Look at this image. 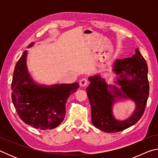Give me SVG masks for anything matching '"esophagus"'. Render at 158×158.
<instances>
[{"mask_svg": "<svg viewBox=\"0 0 158 158\" xmlns=\"http://www.w3.org/2000/svg\"><path fill=\"white\" fill-rule=\"evenodd\" d=\"M79 84L81 86H83V87L85 86V85H87L88 84H89V81H88V80L85 78L81 79L79 81Z\"/></svg>", "mask_w": 158, "mask_h": 158, "instance_id": "esophagus-1", "label": "esophagus"}]
</instances>
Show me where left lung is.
<instances>
[{"label":"left lung","instance_id":"left-lung-1","mask_svg":"<svg viewBox=\"0 0 158 158\" xmlns=\"http://www.w3.org/2000/svg\"><path fill=\"white\" fill-rule=\"evenodd\" d=\"M132 58L117 59L113 65L116 77L115 83L121 86L109 85L100 74L90 77L87 95L91 106L92 123L105 132H118L132 126L143 116L149 95L148 66L136 49ZM130 99L135 103L133 114L123 121L117 120L113 114V105L118 99Z\"/></svg>","mask_w":158,"mask_h":158}]
</instances>
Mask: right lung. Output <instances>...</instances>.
Masks as SVG:
<instances>
[{
  "label": "right lung",
  "mask_w": 158,
  "mask_h": 158,
  "mask_svg": "<svg viewBox=\"0 0 158 158\" xmlns=\"http://www.w3.org/2000/svg\"><path fill=\"white\" fill-rule=\"evenodd\" d=\"M34 42L28 45L31 47ZM24 51L15 68L12 100L20 118L30 126L43 130L58 127L65 116V104L79 89L78 82L54 85L38 84L32 78L26 65Z\"/></svg>",
  "instance_id": "add662e5"
}]
</instances>
